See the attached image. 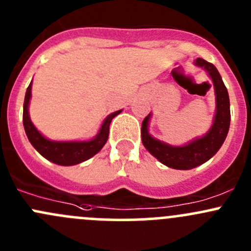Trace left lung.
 <instances>
[{"label": "left lung", "instance_id": "obj_1", "mask_svg": "<svg viewBox=\"0 0 251 251\" xmlns=\"http://www.w3.org/2000/svg\"><path fill=\"white\" fill-rule=\"evenodd\" d=\"M194 64L203 68L214 83L215 96H216V113L210 130L203 137L194 138L189 143L178 147L170 146L149 135L148 124L151 114L146 116L142 123V143L147 151L155 156L161 164L176 170H191L212 158L226 140L229 130V123H231L228 92L219 70L214 64L201 58H197Z\"/></svg>", "mask_w": 251, "mask_h": 251}]
</instances>
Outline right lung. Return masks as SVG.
<instances>
[{"instance_id": "add662e5", "label": "right lung", "mask_w": 251, "mask_h": 251, "mask_svg": "<svg viewBox=\"0 0 251 251\" xmlns=\"http://www.w3.org/2000/svg\"><path fill=\"white\" fill-rule=\"evenodd\" d=\"M31 85L32 80L25 93L24 107H23V125H24L25 133L29 138L30 143L35 149L41 154L44 158L52 163L62 166H72L86 161L97 154L107 143L109 136V125L114 116L121 113V110L111 113L103 121L97 136L90 141H72V142H58L50 141L44 137L37 131L34 124L31 123L29 116V103L31 98Z\"/></svg>"}]
</instances>
